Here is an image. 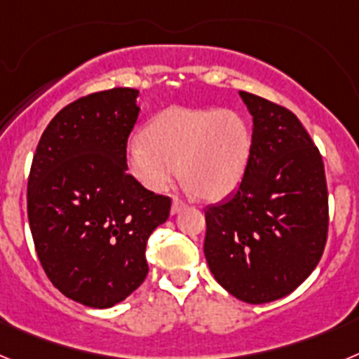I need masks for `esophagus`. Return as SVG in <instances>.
Wrapping results in <instances>:
<instances>
[{"mask_svg": "<svg viewBox=\"0 0 359 359\" xmlns=\"http://www.w3.org/2000/svg\"><path fill=\"white\" fill-rule=\"evenodd\" d=\"M185 208H187V203H183L182 199H177V198L172 199V208H170L172 214H180V212L185 210Z\"/></svg>", "mask_w": 359, "mask_h": 359, "instance_id": "obj_1", "label": "esophagus"}]
</instances>
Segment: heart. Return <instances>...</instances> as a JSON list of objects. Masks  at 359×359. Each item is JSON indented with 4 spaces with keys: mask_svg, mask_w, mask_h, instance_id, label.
<instances>
[{
    "mask_svg": "<svg viewBox=\"0 0 359 359\" xmlns=\"http://www.w3.org/2000/svg\"><path fill=\"white\" fill-rule=\"evenodd\" d=\"M253 151L248 122L233 109L172 106L152 116L126 152L129 176L149 192L169 190L177 172L207 201L230 196Z\"/></svg>",
    "mask_w": 359,
    "mask_h": 359,
    "instance_id": "1",
    "label": "heart"
}]
</instances>
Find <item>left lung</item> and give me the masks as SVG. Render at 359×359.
<instances>
[{
	"label": "left lung",
	"instance_id": "left-lung-1",
	"mask_svg": "<svg viewBox=\"0 0 359 359\" xmlns=\"http://www.w3.org/2000/svg\"><path fill=\"white\" fill-rule=\"evenodd\" d=\"M253 118L248 170L205 208V257L215 280L248 304L297 290L320 262L329 226L320 151L286 107L239 91Z\"/></svg>",
	"mask_w": 359,
	"mask_h": 359
}]
</instances>
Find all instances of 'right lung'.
Segmentation results:
<instances>
[{
  "label": "right lung",
  "instance_id": "1",
  "mask_svg": "<svg viewBox=\"0 0 359 359\" xmlns=\"http://www.w3.org/2000/svg\"><path fill=\"white\" fill-rule=\"evenodd\" d=\"M138 90L113 88L62 107L44 129L28 176V223L44 273L65 297L107 309L145 280V246L170 198L126 169Z\"/></svg>",
  "mask_w": 359,
  "mask_h": 359
}]
</instances>
